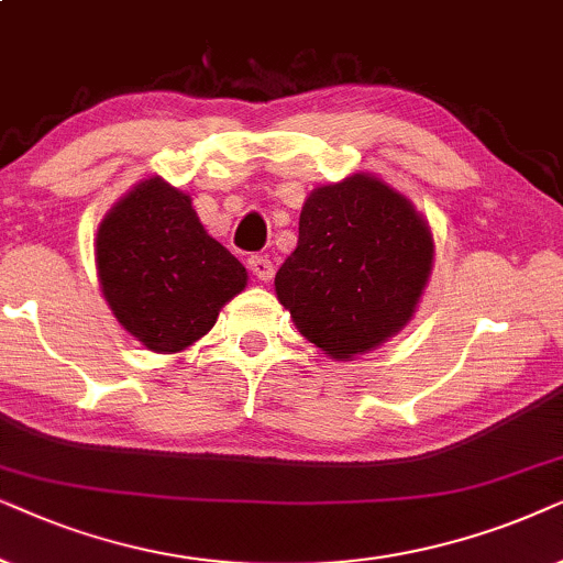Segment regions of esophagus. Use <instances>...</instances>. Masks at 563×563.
Listing matches in <instances>:
<instances>
[{
	"label": "esophagus",
	"instance_id": "34e87169",
	"mask_svg": "<svg viewBox=\"0 0 563 563\" xmlns=\"http://www.w3.org/2000/svg\"><path fill=\"white\" fill-rule=\"evenodd\" d=\"M246 265H250V269H252V275L257 277V280H262V283H267L269 277H273V262H269L267 257H260V254H252L250 260H246Z\"/></svg>",
	"mask_w": 563,
	"mask_h": 563
}]
</instances>
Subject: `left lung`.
I'll use <instances>...</instances> for the list:
<instances>
[{
    "label": "left lung",
    "instance_id": "left-lung-1",
    "mask_svg": "<svg viewBox=\"0 0 563 563\" xmlns=\"http://www.w3.org/2000/svg\"><path fill=\"white\" fill-rule=\"evenodd\" d=\"M432 257L422 213L384 179L357 172L306 198L298 246L277 269L275 294L306 340L350 360L407 327Z\"/></svg>",
    "mask_w": 563,
    "mask_h": 563
}]
</instances>
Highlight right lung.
<instances>
[{"instance_id": "add662e5", "label": "right lung", "mask_w": 563, "mask_h": 563, "mask_svg": "<svg viewBox=\"0 0 563 563\" xmlns=\"http://www.w3.org/2000/svg\"><path fill=\"white\" fill-rule=\"evenodd\" d=\"M97 277L120 327L146 350L179 352L211 332L246 286V269L208 236L190 195L148 177L104 216Z\"/></svg>"}]
</instances>
